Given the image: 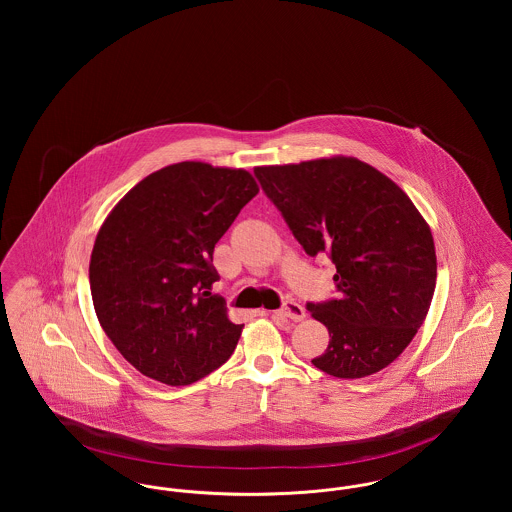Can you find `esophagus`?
Masks as SVG:
<instances>
[{"label":"esophagus","mask_w":512,"mask_h":512,"mask_svg":"<svg viewBox=\"0 0 512 512\" xmlns=\"http://www.w3.org/2000/svg\"><path fill=\"white\" fill-rule=\"evenodd\" d=\"M274 315L280 318H288V320H293V322H299V320L305 318V309L299 303H295V301H286L282 305V309H278Z\"/></svg>","instance_id":"obj_1"}]
</instances>
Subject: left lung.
Returning a JSON list of instances; mask_svg holds the SVG:
<instances>
[{
	"label": "left lung",
	"instance_id": "left-lung-1",
	"mask_svg": "<svg viewBox=\"0 0 512 512\" xmlns=\"http://www.w3.org/2000/svg\"><path fill=\"white\" fill-rule=\"evenodd\" d=\"M253 172L305 253L336 265L340 299L307 303L330 334L311 363L349 380L386 368L422 326L438 276L432 232L409 195L353 157Z\"/></svg>",
	"mask_w": 512,
	"mask_h": 512
}]
</instances>
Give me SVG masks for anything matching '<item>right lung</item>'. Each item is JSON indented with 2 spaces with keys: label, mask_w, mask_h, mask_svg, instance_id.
<instances>
[{
  "label": "right lung",
  "mask_w": 512,
  "mask_h": 512,
  "mask_svg": "<svg viewBox=\"0 0 512 512\" xmlns=\"http://www.w3.org/2000/svg\"><path fill=\"white\" fill-rule=\"evenodd\" d=\"M259 194L249 172L184 161L149 174L99 230L90 290L101 328L149 378L188 386L224 365L244 324L226 317L215 244Z\"/></svg>",
  "instance_id": "obj_1"
}]
</instances>
